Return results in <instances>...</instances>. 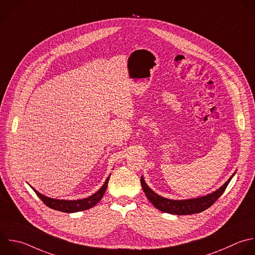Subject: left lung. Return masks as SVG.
Returning a JSON list of instances; mask_svg holds the SVG:
<instances>
[{"label":"left lung","mask_w":255,"mask_h":255,"mask_svg":"<svg viewBox=\"0 0 255 255\" xmlns=\"http://www.w3.org/2000/svg\"><path fill=\"white\" fill-rule=\"evenodd\" d=\"M234 173L229 177V179L220 186L217 190L213 191L212 193H209L207 195L191 198V199H184V200H173L164 198L158 194H156L153 190H151L148 185L145 183L143 176L140 177V183L142 186V189L148 198V200L153 204L154 207L157 209L170 213L175 215H186V214H193V213H199L208 207H210L223 193L226 186L228 185L229 181L233 177Z\"/></svg>","instance_id":"obj_1"}]
</instances>
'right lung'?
Segmentation results:
<instances>
[{"mask_svg":"<svg viewBox=\"0 0 255 255\" xmlns=\"http://www.w3.org/2000/svg\"><path fill=\"white\" fill-rule=\"evenodd\" d=\"M110 176L106 179L104 185L96 193H94L93 195H91L87 198L78 199V200H64V199L51 198V197H48V196L40 193L35 188H33V187L32 188L34 189L36 194L42 199V201L50 208L59 210V211H63V212L73 213V212L83 211V210H86V209H89V208L95 206L103 198V196L107 190V187H108Z\"/></svg>","mask_w":255,"mask_h":255,"instance_id":"add662e5","label":"right lung"}]
</instances>
